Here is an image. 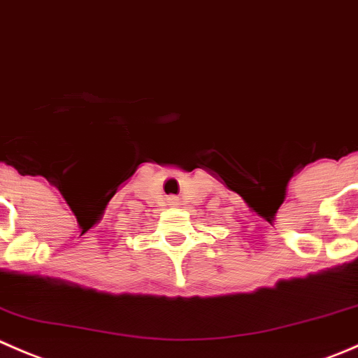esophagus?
Here are the masks:
<instances>
[{"label":"esophagus","instance_id":"esophagus-1","mask_svg":"<svg viewBox=\"0 0 358 358\" xmlns=\"http://www.w3.org/2000/svg\"><path fill=\"white\" fill-rule=\"evenodd\" d=\"M171 203H172V205H176V203H178V198H172V200H171Z\"/></svg>","mask_w":358,"mask_h":358}]
</instances>
